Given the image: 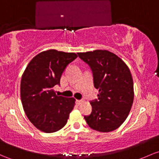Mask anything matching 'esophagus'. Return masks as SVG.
Wrapping results in <instances>:
<instances>
[{"label": "esophagus", "instance_id": "1", "mask_svg": "<svg viewBox=\"0 0 159 159\" xmlns=\"http://www.w3.org/2000/svg\"><path fill=\"white\" fill-rule=\"evenodd\" d=\"M76 102H77V103L78 104V105H80V104L83 103V102H84V100H82V99H78V100H77Z\"/></svg>", "mask_w": 159, "mask_h": 159}]
</instances>
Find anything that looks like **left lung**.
Returning <instances> with one entry per match:
<instances>
[{"mask_svg": "<svg viewBox=\"0 0 159 159\" xmlns=\"http://www.w3.org/2000/svg\"><path fill=\"white\" fill-rule=\"evenodd\" d=\"M93 71L98 99L90 102L92 112L84 119L90 128L113 131L128 116L133 105L134 81L128 66L120 57L106 50L78 53Z\"/></svg>", "mask_w": 159, "mask_h": 159, "instance_id": "obj_1", "label": "left lung"}]
</instances>
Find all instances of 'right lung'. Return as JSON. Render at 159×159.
<instances>
[{
  "mask_svg": "<svg viewBox=\"0 0 159 159\" xmlns=\"http://www.w3.org/2000/svg\"><path fill=\"white\" fill-rule=\"evenodd\" d=\"M77 57L75 53L48 50L26 66L21 79V101L26 116L41 131L53 133L67 123L75 99L57 96L53 87L60 84L66 67Z\"/></svg>",
  "mask_w": 159,
  "mask_h": 159,
  "instance_id": "obj_1",
  "label": "right lung"
}]
</instances>
